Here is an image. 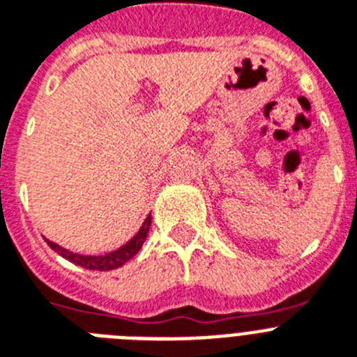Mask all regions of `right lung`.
<instances>
[{"label": "right lung", "mask_w": 357, "mask_h": 357, "mask_svg": "<svg viewBox=\"0 0 357 357\" xmlns=\"http://www.w3.org/2000/svg\"><path fill=\"white\" fill-rule=\"evenodd\" d=\"M151 225V214H148L146 220L143 222L141 225L139 232L127 241L123 247H119L118 250L114 252H109V254H103V255H82V254H75V252H69L66 248H62L61 245H56V243L50 241L46 239V243L50 245L52 250H55L56 254H61L64 259L71 261V263L78 264V266L85 268V270H98V272H109V270H116V268L123 266V264L130 261L137 252L141 250L143 247L144 239L148 236V230H150Z\"/></svg>", "instance_id": "1"}]
</instances>
